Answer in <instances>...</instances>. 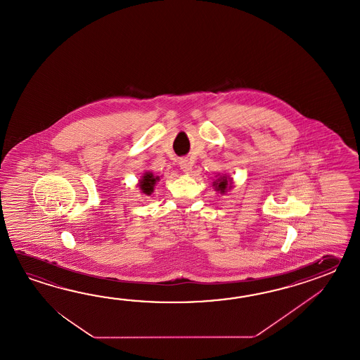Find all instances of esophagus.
Returning a JSON list of instances; mask_svg holds the SVG:
<instances>
[{
	"mask_svg": "<svg viewBox=\"0 0 360 360\" xmlns=\"http://www.w3.org/2000/svg\"><path fill=\"white\" fill-rule=\"evenodd\" d=\"M191 166H193V165H191V162L189 161V160H181V161H180V167H181L184 172H186V174H191V169H193Z\"/></svg>",
	"mask_w": 360,
	"mask_h": 360,
	"instance_id": "esophagus-1",
	"label": "esophagus"
}]
</instances>
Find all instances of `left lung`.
Returning a JSON list of instances; mask_svg holds the SVG:
<instances>
[{
  "label": "left lung",
  "mask_w": 360,
  "mask_h": 360,
  "mask_svg": "<svg viewBox=\"0 0 360 360\" xmlns=\"http://www.w3.org/2000/svg\"><path fill=\"white\" fill-rule=\"evenodd\" d=\"M212 186H214V191H217V193H220L221 195H225L228 191L233 189V179H230L226 174H222V175H220V176L214 180V183H212Z\"/></svg>",
  "instance_id": "8db88e82"
}]
</instances>
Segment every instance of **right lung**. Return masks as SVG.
Here are the masks:
<instances>
[{
    "label": "right lung",
    "instance_id": "right-lung-1",
    "mask_svg": "<svg viewBox=\"0 0 360 360\" xmlns=\"http://www.w3.org/2000/svg\"><path fill=\"white\" fill-rule=\"evenodd\" d=\"M160 180H161V177L154 175L153 172H150V171H146V172L143 174L141 179L139 180V189L141 191V193H143L144 195L149 197V195L153 194L154 186H155V184L158 183Z\"/></svg>",
    "mask_w": 360,
    "mask_h": 360
}]
</instances>
